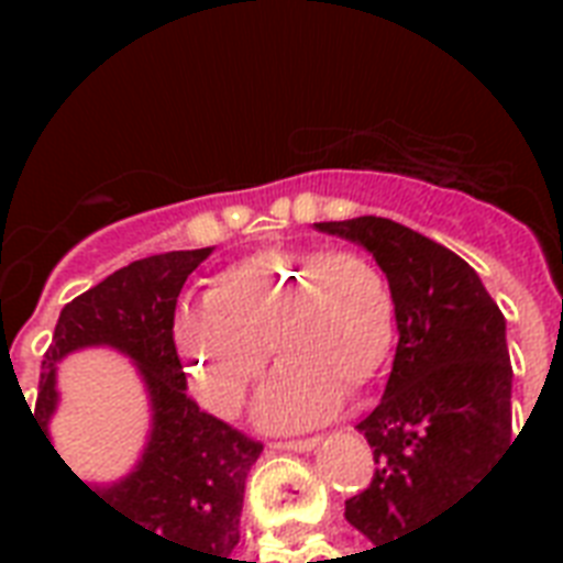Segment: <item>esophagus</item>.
Wrapping results in <instances>:
<instances>
[{"instance_id": "esophagus-1", "label": "esophagus", "mask_w": 563, "mask_h": 563, "mask_svg": "<svg viewBox=\"0 0 563 563\" xmlns=\"http://www.w3.org/2000/svg\"><path fill=\"white\" fill-rule=\"evenodd\" d=\"M318 441L321 438H300V441H274L268 446L277 450V453H309V450H316Z\"/></svg>"}]
</instances>
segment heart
I'll use <instances>...</instances> for the list:
<instances>
[{"label":"heart","instance_id":"obj_1","mask_svg":"<svg viewBox=\"0 0 563 563\" xmlns=\"http://www.w3.org/2000/svg\"><path fill=\"white\" fill-rule=\"evenodd\" d=\"M189 383L203 409L230 418L263 374L256 423L274 432L316 427L342 406V388L374 383L394 347V295L360 251H263L230 265L203 291V309L175 321Z\"/></svg>","mask_w":563,"mask_h":563}]
</instances>
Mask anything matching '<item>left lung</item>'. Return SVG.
<instances>
[{"instance_id":"1","label":"left lung","mask_w":563,"mask_h":563,"mask_svg":"<svg viewBox=\"0 0 563 563\" xmlns=\"http://www.w3.org/2000/svg\"><path fill=\"white\" fill-rule=\"evenodd\" d=\"M316 228L365 247L391 286L397 353L383 400L356 427L376 473L344 517L371 543L400 541L464 497L511 441L506 318L479 274L418 230L376 216Z\"/></svg>"}]
</instances>
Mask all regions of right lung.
<instances>
[{"label": "right lung", "mask_w": 563, "mask_h": 563, "mask_svg": "<svg viewBox=\"0 0 563 563\" xmlns=\"http://www.w3.org/2000/svg\"><path fill=\"white\" fill-rule=\"evenodd\" d=\"M210 254L212 247H198L145 256L66 303L43 356L34 420L46 438L60 400L57 362L64 356L84 347H113L128 356L152 406L143 455L134 471L110 485H84L73 476L113 515L184 547L189 563H239L233 550L245 479L263 444L198 409L172 335L180 289Z\"/></svg>", "instance_id": "1"}]
</instances>
